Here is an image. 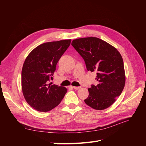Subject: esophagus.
Wrapping results in <instances>:
<instances>
[{
	"label": "esophagus",
	"mask_w": 146,
	"mask_h": 146,
	"mask_svg": "<svg viewBox=\"0 0 146 146\" xmlns=\"http://www.w3.org/2000/svg\"><path fill=\"white\" fill-rule=\"evenodd\" d=\"M72 87L75 89V90H79L81 87H80V86H72Z\"/></svg>",
	"instance_id": "obj_1"
}]
</instances>
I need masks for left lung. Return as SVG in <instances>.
<instances>
[{
  "mask_svg": "<svg viewBox=\"0 0 146 146\" xmlns=\"http://www.w3.org/2000/svg\"><path fill=\"white\" fill-rule=\"evenodd\" d=\"M74 48L84 60L88 71H96L98 82L88 88L85 104L95 110L111 106L120 95L125 83L122 56L113 46L95 37L73 40Z\"/></svg>",
  "mask_w": 146,
  "mask_h": 146,
  "instance_id": "1",
  "label": "left lung"
}]
</instances>
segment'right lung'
<instances>
[{
  "instance_id": "obj_1",
  "label": "right lung",
  "mask_w": 146,
  "mask_h": 146,
  "mask_svg": "<svg viewBox=\"0 0 146 146\" xmlns=\"http://www.w3.org/2000/svg\"><path fill=\"white\" fill-rule=\"evenodd\" d=\"M71 39L43 43L26 57L21 73L22 91L27 103L39 111H50L60 104L67 92L64 86L49 83Z\"/></svg>"
}]
</instances>
